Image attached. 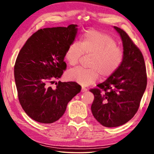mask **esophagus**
Here are the masks:
<instances>
[{
  "mask_svg": "<svg viewBox=\"0 0 154 154\" xmlns=\"http://www.w3.org/2000/svg\"><path fill=\"white\" fill-rule=\"evenodd\" d=\"M86 91H88V89H87V88H83V87H82V92H86Z\"/></svg>",
  "mask_w": 154,
  "mask_h": 154,
  "instance_id": "1",
  "label": "esophagus"
}]
</instances>
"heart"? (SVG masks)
<instances>
[{"mask_svg":"<svg viewBox=\"0 0 154 154\" xmlns=\"http://www.w3.org/2000/svg\"><path fill=\"white\" fill-rule=\"evenodd\" d=\"M117 41L108 34L96 30H89L80 43L74 41L65 52L64 58L71 66L76 65L84 54H92L89 69L75 67L69 70L66 77L83 85H88L98 79V75L106 79L116 72L123 62L124 53Z\"/></svg>","mask_w":154,"mask_h":154,"instance_id":"b5f03b06","label":"heart"}]
</instances>
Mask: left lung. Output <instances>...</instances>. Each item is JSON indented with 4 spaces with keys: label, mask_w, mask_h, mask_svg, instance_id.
Returning <instances> with one entry per match:
<instances>
[{
    "label": "left lung",
    "mask_w": 154,
    "mask_h": 154,
    "mask_svg": "<svg viewBox=\"0 0 154 154\" xmlns=\"http://www.w3.org/2000/svg\"><path fill=\"white\" fill-rule=\"evenodd\" d=\"M123 44L124 58L121 66L98 88L91 110L94 118L105 127L119 126L133 118L147 86V74L143 54L126 32L114 26Z\"/></svg>",
    "instance_id": "obj_1"
}]
</instances>
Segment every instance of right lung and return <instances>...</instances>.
Here are the masks:
<instances>
[{"instance_id": "add662e5", "label": "right lung", "mask_w": 154, "mask_h": 154, "mask_svg": "<svg viewBox=\"0 0 154 154\" xmlns=\"http://www.w3.org/2000/svg\"><path fill=\"white\" fill-rule=\"evenodd\" d=\"M77 25L40 29L21 49L14 66L18 98L22 109L33 120L43 124L55 122L63 116L67 104L80 92L76 82L56 83L66 69L65 52L74 42Z\"/></svg>"}]
</instances>
